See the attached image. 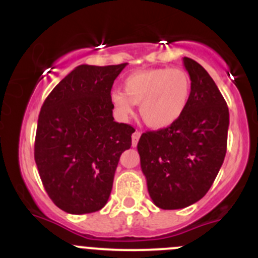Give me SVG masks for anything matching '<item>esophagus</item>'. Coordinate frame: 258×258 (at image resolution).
I'll use <instances>...</instances> for the list:
<instances>
[{
    "mask_svg": "<svg viewBox=\"0 0 258 258\" xmlns=\"http://www.w3.org/2000/svg\"><path fill=\"white\" fill-rule=\"evenodd\" d=\"M140 137H141V132L135 131L134 135H132V146H134V147H136L137 144H139Z\"/></svg>",
    "mask_w": 258,
    "mask_h": 258,
    "instance_id": "esophagus-1",
    "label": "esophagus"
}]
</instances>
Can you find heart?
Instances as JSON below:
<instances>
[{
	"instance_id": "b5f03b06",
	"label": "heart",
	"mask_w": 258,
	"mask_h": 258,
	"mask_svg": "<svg viewBox=\"0 0 258 258\" xmlns=\"http://www.w3.org/2000/svg\"><path fill=\"white\" fill-rule=\"evenodd\" d=\"M122 87L123 92L111 93V102L121 118H128L134 105H140V113L148 126L166 128L186 111L192 82L186 70L160 67L134 72L124 79Z\"/></svg>"
}]
</instances>
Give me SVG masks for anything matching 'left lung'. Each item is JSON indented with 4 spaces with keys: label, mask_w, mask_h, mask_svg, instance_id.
Masks as SVG:
<instances>
[{
    "label": "left lung",
    "mask_w": 258,
    "mask_h": 258,
    "mask_svg": "<svg viewBox=\"0 0 258 258\" xmlns=\"http://www.w3.org/2000/svg\"><path fill=\"white\" fill-rule=\"evenodd\" d=\"M192 82L188 106L170 127L142 134L140 153L150 197L162 210L200 201L212 186L227 148L230 114L215 81L200 63L183 57Z\"/></svg>",
    "instance_id": "left-lung-1"
}]
</instances>
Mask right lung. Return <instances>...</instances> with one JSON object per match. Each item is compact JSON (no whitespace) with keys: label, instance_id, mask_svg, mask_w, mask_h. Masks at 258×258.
<instances>
[{"label":"right lung","instance_id":"1","mask_svg":"<svg viewBox=\"0 0 258 258\" xmlns=\"http://www.w3.org/2000/svg\"><path fill=\"white\" fill-rule=\"evenodd\" d=\"M126 64H80L41 107L35 161L49 199L64 212L102 209L119 156L131 147L135 128L114 121L111 102V88Z\"/></svg>","mask_w":258,"mask_h":258}]
</instances>
